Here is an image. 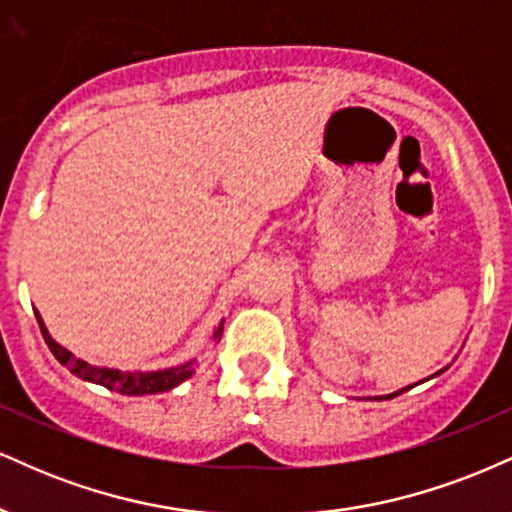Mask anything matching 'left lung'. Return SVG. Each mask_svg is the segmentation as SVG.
Returning a JSON list of instances; mask_svg holds the SVG:
<instances>
[{
    "mask_svg": "<svg viewBox=\"0 0 512 512\" xmlns=\"http://www.w3.org/2000/svg\"><path fill=\"white\" fill-rule=\"evenodd\" d=\"M438 374H441V371H438ZM410 388H414V386H407V388H402V390H398V393H393V395H383V398H376V400H390V398H395V395L405 393V390H410Z\"/></svg>",
    "mask_w": 512,
    "mask_h": 512,
    "instance_id": "8db88e82",
    "label": "left lung"
}]
</instances>
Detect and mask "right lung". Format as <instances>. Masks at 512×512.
<instances>
[{
    "instance_id": "obj_1",
    "label": "right lung",
    "mask_w": 512,
    "mask_h": 512,
    "mask_svg": "<svg viewBox=\"0 0 512 512\" xmlns=\"http://www.w3.org/2000/svg\"><path fill=\"white\" fill-rule=\"evenodd\" d=\"M35 316H38L42 338H45L50 352L57 357V362L66 366L74 376L83 378V381L98 383V386H105L107 390H117V393L122 395H155V393H165V390H172L174 386H179V383L186 381V378H191V374H194V362H186L182 366H172V369H160V371H119V369H105V366H93L83 362V359H76L74 354L64 350L59 342H54L52 335L47 333L40 314ZM220 335H222V323L215 328L213 338L220 340Z\"/></svg>"
}]
</instances>
